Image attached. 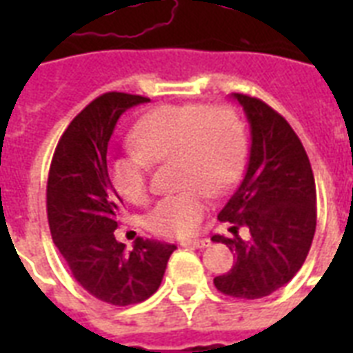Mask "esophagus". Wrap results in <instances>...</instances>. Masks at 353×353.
<instances>
[{"instance_id": "1", "label": "esophagus", "mask_w": 353, "mask_h": 353, "mask_svg": "<svg viewBox=\"0 0 353 353\" xmlns=\"http://www.w3.org/2000/svg\"><path fill=\"white\" fill-rule=\"evenodd\" d=\"M183 247H196V249H203V247H209L210 241L207 238H201V240H185L181 241Z\"/></svg>"}]
</instances>
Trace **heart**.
I'll return each mask as SVG.
<instances>
[{"mask_svg": "<svg viewBox=\"0 0 353 353\" xmlns=\"http://www.w3.org/2000/svg\"><path fill=\"white\" fill-rule=\"evenodd\" d=\"M135 150L108 161L113 188L128 203L150 194V165L174 163V185L183 188L155 203L146 216L154 234L183 238L203 220V192L220 196L232 187L245 159V128L231 106L163 104L144 113L132 130Z\"/></svg>", "mask_w": 353, "mask_h": 353, "instance_id": "heart-1", "label": "heart"}]
</instances>
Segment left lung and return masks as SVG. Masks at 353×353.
Listing matches in <instances>:
<instances>
[{
	"label": "left lung",
	"mask_w": 353,
	"mask_h": 353,
	"mask_svg": "<svg viewBox=\"0 0 353 353\" xmlns=\"http://www.w3.org/2000/svg\"><path fill=\"white\" fill-rule=\"evenodd\" d=\"M251 126L245 176L218 220L232 238L214 234L236 256L231 271L214 279L216 290L236 299H262L288 284L302 268L317 227V192L307 154L290 122L256 97L234 93ZM247 226L241 241L237 229Z\"/></svg>",
	"instance_id": "obj_1"
}]
</instances>
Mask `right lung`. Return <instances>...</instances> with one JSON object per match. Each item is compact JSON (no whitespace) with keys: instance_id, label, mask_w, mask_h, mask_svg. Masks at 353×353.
<instances>
[{"instance_id":"1","label":"right lung","mask_w":353,"mask_h":353,"mask_svg":"<svg viewBox=\"0 0 353 353\" xmlns=\"http://www.w3.org/2000/svg\"><path fill=\"white\" fill-rule=\"evenodd\" d=\"M150 99L110 91L97 97L60 137L47 177V220L74 280L113 306L146 301L161 285L176 245L137 238L130 252L115 240L122 199L108 176V144L119 117Z\"/></svg>"}]
</instances>
